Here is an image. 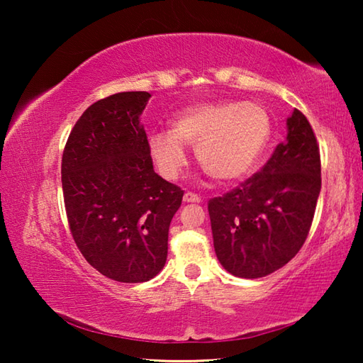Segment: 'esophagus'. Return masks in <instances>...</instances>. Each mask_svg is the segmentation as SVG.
Instances as JSON below:
<instances>
[{
  "instance_id": "34e87169",
  "label": "esophagus",
  "mask_w": 363,
  "mask_h": 363,
  "mask_svg": "<svg viewBox=\"0 0 363 363\" xmlns=\"http://www.w3.org/2000/svg\"><path fill=\"white\" fill-rule=\"evenodd\" d=\"M184 201H186V203H200L201 199L196 194L186 192V194H184Z\"/></svg>"
}]
</instances>
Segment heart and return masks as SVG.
<instances>
[{"instance_id": "obj_1", "label": "heart", "mask_w": 363, "mask_h": 363, "mask_svg": "<svg viewBox=\"0 0 363 363\" xmlns=\"http://www.w3.org/2000/svg\"><path fill=\"white\" fill-rule=\"evenodd\" d=\"M272 136L267 110L256 102H216L187 107L176 116L171 131H157L149 152L164 179L174 181L187 167L184 145L195 147L196 162L219 182L247 176L259 162Z\"/></svg>"}]
</instances>
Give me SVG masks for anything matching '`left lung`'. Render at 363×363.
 Segmentation results:
<instances>
[{
	"instance_id": "8db88e82",
	"label": "left lung",
	"mask_w": 363,
	"mask_h": 363,
	"mask_svg": "<svg viewBox=\"0 0 363 363\" xmlns=\"http://www.w3.org/2000/svg\"><path fill=\"white\" fill-rule=\"evenodd\" d=\"M320 187L315 134L294 108L286 139L261 171L208 201L214 251L227 272L259 279L291 261L311 230Z\"/></svg>"
}]
</instances>
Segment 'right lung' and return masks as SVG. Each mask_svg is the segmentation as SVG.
I'll return each instance as SVG.
<instances>
[{"instance_id": "right-lung-1", "label": "right lung", "mask_w": 363, "mask_h": 363, "mask_svg": "<svg viewBox=\"0 0 363 363\" xmlns=\"http://www.w3.org/2000/svg\"><path fill=\"white\" fill-rule=\"evenodd\" d=\"M150 94L128 91L84 110L67 139L62 190L78 250L123 284L155 277L168 256L171 219L184 190L153 171L139 116Z\"/></svg>"}]
</instances>
